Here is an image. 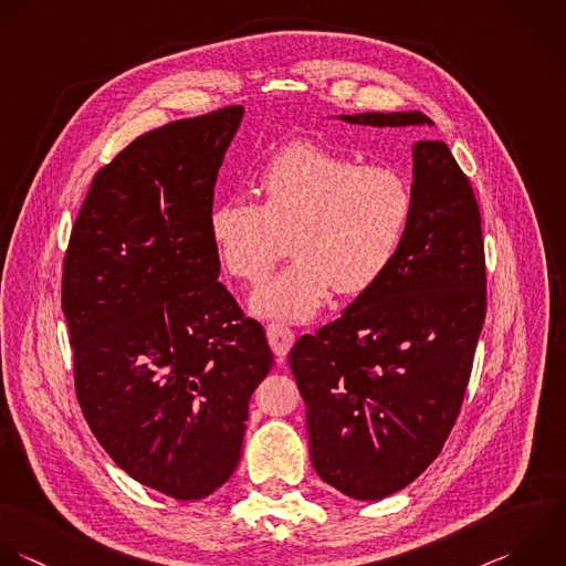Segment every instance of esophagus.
<instances>
[{"label": "esophagus", "instance_id": "obj_1", "mask_svg": "<svg viewBox=\"0 0 566 566\" xmlns=\"http://www.w3.org/2000/svg\"><path fill=\"white\" fill-rule=\"evenodd\" d=\"M266 339H269L275 357L282 361L289 355V350L295 342V333L284 324H269L266 326Z\"/></svg>", "mask_w": 566, "mask_h": 566}]
</instances>
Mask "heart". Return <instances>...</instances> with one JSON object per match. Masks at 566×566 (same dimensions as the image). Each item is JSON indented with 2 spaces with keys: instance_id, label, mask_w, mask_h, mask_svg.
I'll use <instances>...</instances> for the list:
<instances>
[{
  "instance_id": "1",
  "label": "heart",
  "mask_w": 566,
  "mask_h": 566,
  "mask_svg": "<svg viewBox=\"0 0 566 566\" xmlns=\"http://www.w3.org/2000/svg\"><path fill=\"white\" fill-rule=\"evenodd\" d=\"M262 202L222 198L209 220L224 269L249 284L262 282L286 253L297 258L251 300L262 317L304 322L335 289L357 297L395 260L406 233L412 191L401 171L361 165L319 143H293L260 174Z\"/></svg>"
}]
</instances>
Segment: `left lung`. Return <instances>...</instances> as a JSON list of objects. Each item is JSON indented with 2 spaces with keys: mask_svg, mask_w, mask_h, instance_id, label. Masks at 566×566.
<instances>
[{
  "mask_svg": "<svg viewBox=\"0 0 566 566\" xmlns=\"http://www.w3.org/2000/svg\"><path fill=\"white\" fill-rule=\"evenodd\" d=\"M342 120L434 125L421 112ZM412 156V211L392 264L339 319L302 335L289 355L306 403L313 468L357 501L403 490L441 454L488 308L472 185L443 140H417Z\"/></svg>",
  "mask_w": 566,
  "mask_h": 566,
  "instance_id": "obj_1",
  "label": "left lung"
}]
</instances>
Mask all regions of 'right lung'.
<instances>
[{
    "label": "right lung",
    "instance_id": "obj_1",
    "mask_svg": "<svg viewBox=\"0 0 566 566\" xmlns=\"http://www.w3.org/2000/svg\"><path fill=\"white\" fill-rule=\"evenodd\" d=\"M242 105L156 127L101 167L63 258L81 412L140 485L198 501L233 474L264 328L218 282L213 187Z\"/></svg>",
    "mask_w": 566,
    "mask_h": 566
}]
</instances>
